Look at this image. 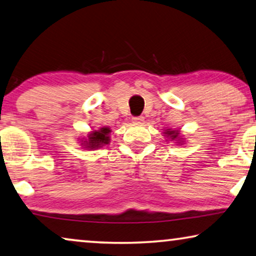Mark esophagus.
Listing matches in <instances>:
<instances>
[{
    "mask_svg": "<svg viewBox=\"0 0 256 256\" xmlns=\"http://www.w3.org/2000/svg\"><path fill=\"white\" fill-rule=\"evenodd\" d=\"M132 120H133V123H136V124H141V123H144V117L142 116L132 117Z\"/></svg>",
    "mask_w": 256,
    "mask_h": 256,
    "instance_id": "1",
    "label": "esophagus"
}]
</instances>
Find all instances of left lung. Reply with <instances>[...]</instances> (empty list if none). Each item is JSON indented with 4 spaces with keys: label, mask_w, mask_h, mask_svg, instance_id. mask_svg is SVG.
Instances as JSON below:
<instances>
[{
    "label": "left lung",
    "mask_w": 256,
    "mask_h": 256,
    "mask_svg": "<svg viewBox=\"0 0 256 256\" xmlns=\"http://www.w3.org/2000/svg\"><path fill=\"white\" fill-rule=\"evenodd\" d=\"M163 134H164L166 138L170 139L171 141H174V142H176L177 144H182L185 142L184 138H182L180 131H179V130L168 128V130H166L164 132H163Z\"/></svg>",
    "instance_id": "8db88e82"
}]
</instances>
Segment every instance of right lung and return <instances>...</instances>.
I'll list each match as a JSON object with an SVG mask.
<instances>
[{
    "label": "right lung",
    "mask_w": 256,
    "mask_h": 256,
    "mask_svg": "<svg viewBox=\"0 0 256 256\" xmlns=\"http://www.w3.org/2000/svg\"><path fill=\"white\" fill-rule=\"evenodd\" d=\"M110 132H112V130L109 128L94 130V131H92L87 134V138H82L80 140V144L84 148H86V150H98V148H101L102 146L110 142Z\"/></svg>",
    "instance_id": "right-lung-1"
}]
</instances>
